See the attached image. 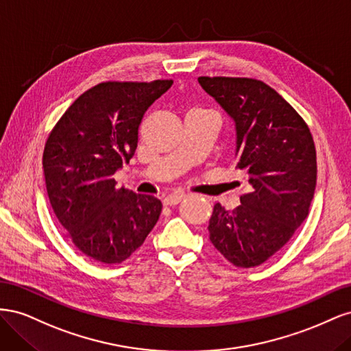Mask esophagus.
Masks as SVG:
<instances>
[{"instance_id": "34e87169", "label": "esophagus", "mask_w": 351, "mask_h": 351, "mask_svg": "<svg viewBox=\"0 0 351 351\" xmlns=\"http://www.w3.org/2000/svg\"><path fill=\"white\" fill-rule=\"evenodd\" d=\"M184 197H186V195H183V193L169 195V196H167V197L164 199V205H165V206H176V205H178L180 202H182Z\"/></svg>"}]
</instances>
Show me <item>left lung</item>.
<instances>
[{
	"mask_svg": "<svg viewBox=\"0 0 351 351\" xmlns=\"http://www.w3.org/2000/svg\"><path fill=\"white\" fill-rule=\"evenodd\" d=\"M197 80L236 124L234 168L249 187L236 209L214 206L209 240L236 267H259L309 215L316 187L313 137L299 112L262 80Z\"/></svg>",
	"mask_w": 351,
	"mask_h": 351,
	"instance_id": "left-lung-1",
	"label": "left lung"
}]
</instances>
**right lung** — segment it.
I'll use <instances>...</instances> for the list:
<instances>
[{
    "label": "right lung",
    "instance_id": "1",
    "mask_svg": "<svg viewBox=\"0 0 351 351\" xmlns=\"http://www.w3.org/2000/svg\"><path fill=\"white\" fill-rule=\"evenodd\" d=\"M173 80L102 82L74 101L51 130L42 165L47 192L66 236L90 259H129L155 227L161 200L117 187L146 110Z\"/></svg>",
    "mask_w": 351,
    "mask_h": 351
}]
</instances>
